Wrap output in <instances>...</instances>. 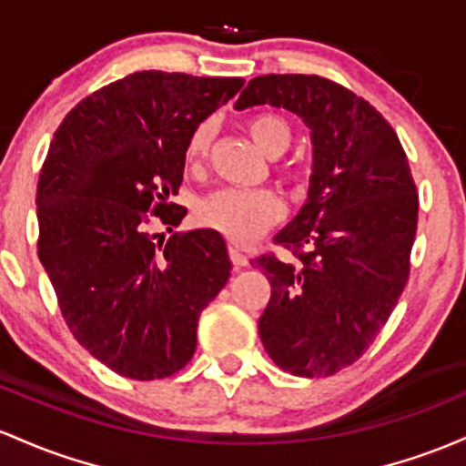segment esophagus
<instances>
[{
    "instance_id": "obj_1",
    "label": "esophagus",
    "mask_w": 466,
    "mask_h": 466,
    "mask_svg": "<svg viewBox=\"0 0 466 466\" xmlns=\"http://www.w3.org/2000/svg\"><path fill=\"white\" fill-rule=\"evenodd\" d=\"M229 258H232V263H234V268H245V265H248V257H245L243 252H238L237 248H229Z\"/></svg>"
}]
</instances>
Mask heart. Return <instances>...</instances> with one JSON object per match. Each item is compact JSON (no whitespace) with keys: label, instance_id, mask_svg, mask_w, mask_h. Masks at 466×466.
I'll return each instance as SVG.
<instances>
[{"label":"heart","instance_id":"obj_1","mask_svg":"<svg viewBox=\"0 0 466 466\" xmlns=\"http://www.w3.org/2000/svg\"><path fill=\"white\" fill-rule=\"evenodd\" d=\"M217 124L203 121L192 130L186 146V158L192 166H201L209 155ZM249 135L265 155L279 157L288 150L291 141L289 124L280 115L263 112L249 121ZM285 214L280 197L272 190H221L198 206V221L217 229L232 243L248 245L257 241Z\"/></svg>","mask_w":466,"mask_h":466}]
</instances>
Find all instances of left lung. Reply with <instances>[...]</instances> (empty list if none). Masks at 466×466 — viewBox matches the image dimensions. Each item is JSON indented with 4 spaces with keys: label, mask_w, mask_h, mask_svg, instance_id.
I'll return each mask as SVG.
<instances>
[{
    "label": "left lung",
    "mask_w": 466,
    "mask_h": 466,
    "mask_svg": "<svg viewBox=\"0 0 466 466\" xmlns=\"http://www.w3.org/2000/svg\"><path fill=\"white\" fill-rule=\"evenodd\" d=\"M276 106L309 127L308 201L274 237L296 260H252L272 285L265 351L294 376H331L374 342L407 285L418 194L398 135L370 101L319 75L257 76L237 110Z\"/></svg>",
    "instance_id": "left-lung-1"
}]
</instances>
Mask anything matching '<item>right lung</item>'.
Here are the masks:
<instances>
[{"label": "right lung", "mask_w": 466, "mask_h": 466, "mask_svg": "<svg viewBox=\"0 0 466 466\" xmlns=\"http://www.w3.org/2000/svg\"><path fill=\"white\" fill-rule=\"evenodd\" d=\"M241 76L143 70L66 115L37 183V252L66 325L90 356L132 380L177 374L197 350L201 311L232 260L217 229L172 232L192 130L228 104ZM159 241L157 242L156 238Z\"/></svg>", "instance_id": "obj_1"}]
</instances>
